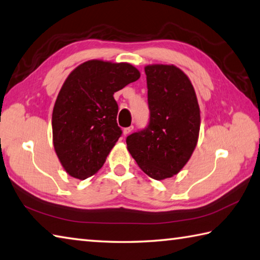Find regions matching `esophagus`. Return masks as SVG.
Segmentation results:
<instances>
[{
    "label": "esophagus",
    "mask_w": 260,
    "mask_h": 260,
    "mask_svg": "<svg viewBox=\"0 0 260 260\" xmlns=\"http://www.w3.org/2000/svg\"><path fill=\"white\" fill-rule=\"evenodd\" d=\"M133 128L134 127L133 126H129V127H126V128H124L123 129V134H124V136H126V135H128L132 131H133Z\"/></svg>",
    "instance_id": "esophagus-1"
}]
</instances>
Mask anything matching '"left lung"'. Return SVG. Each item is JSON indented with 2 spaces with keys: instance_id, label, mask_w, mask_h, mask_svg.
<instances>
[{
  "instance_id": "obj_1",
  "label": "left lung",
  "mask_w": 260,
  "mask_h": 260,
  "mask_svg": "<svg viewBox=\"0 0 260 260\" xmlns=\"http://www.w3.org/2000/svg\"><path fill=\"white\" fill-rule=\"evenodd\" d=\"M150 121L127 136V150L145 174L155 180L177 175L194 152L201 110L188 76L175 65L144 68Z\"/></svg>"
}]
</instances>
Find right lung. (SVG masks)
<instances>
[{"label": "right lung", "mask_w": 260, "mask_h": 260, "mask_svg": "<svg viewBox=\"0 0 260 260\" xmlns=\"http://www.w3.org/2000/svg\"><path fill=\"white\" fill-rule=\"evenodd\" d=\"M128 63L92 59L70 73L55 101L53 143L65 171L86 179L104 166L121 135L114 93L140 79Z\"/></svg>", "instance_id": "add662e5"}]
</instances>
